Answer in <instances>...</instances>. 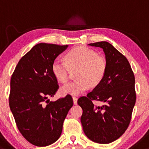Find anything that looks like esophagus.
Returning <instances> with one entry per match:
<instances>
[{
  "mask_svg": "<svg viewBox=\"0 0 149 149\" xmlns=\"http://www.w3.org/2000/svg\"><path fill=\"white\" fill-rule=\"evenodd\" d=\"M73 99V103H74V105L77 104V97H72Z\"/></svg>",
  "mask_w": 149,
  "mask_h": 149,
  "instance_id": "esophagus-1",
  "label": "esophagus"
}]
</instances>
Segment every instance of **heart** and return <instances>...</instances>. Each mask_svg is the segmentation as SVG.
<instances>
[{"label":"heart","mask_w":149,"mask_h":149,"mask_svg":"<svg viewBox=\"0 0 149 149\" xmlns=\"http://www.w3.org/2000/svg\"><path fill=\"white\" fill-rule=\"evenodd\" d=\"M70 69H78L76 74L78 79L62 86L61 92L78 96L86 91L90 85L96 86L101 82L106 74L107 61L91 48L80 46L66 53L65 61L56 58L51 66L53 75L62 83L68 81Z\"/></svg>","instance_id":"obj_1"}]
</instances>
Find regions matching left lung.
I'll list each match as a JSON object with an SVG mask.
<instances>
[{
    "mask_svg": "<svg viewBox=\"0 0 149 149\" xmlns=\"http://www.w3.org/2000/svg\"><path fill=\"white\" fill-rule=\"evenodd\" d=\"M104 51L107 61L102 81L77 103L83 110L81 123L84 132L91 141L109 143L120 138L127 129L136 102L135 78L130 63L107 41L90 43ZM93 100L104 104L97 107Z\"/></svg>",
    "mask_w": 149,
    "mask_h": 149,
    "instance_id": "left-lung-1",
    "label": "left lung"
}]
</instances>
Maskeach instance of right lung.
<instances>
[{
    "instance_id": "add662e5",
    "label": "right lung",
    "mask_w": 149,
    "mask_h": 149,
    "mask_svg": "<svg viewBox=\"0 0 149 149\" xmlns=\"http://www.w3.org/2000/svg\"><path fill=\"white\" fill-rule=\"evenodd\" d=\"M68 46L36 44L19 60L12 75L10 108L19 131L35 146H48L59 139L73 106L69 94L56 101L48 99L59 88L52 63Z\"/></svg>"
}]
</instances>
